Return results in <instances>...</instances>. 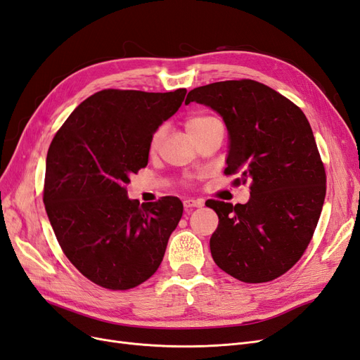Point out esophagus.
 <instances>
[{
	"mask_svg": "<svg viewBox=\"0 0 360 360\" xmlns=\"http://www.w3.org/2000/svg\"><path fill=\"white\" fill-rule=\"evenodd\" d=\"M183 205H184V210L189 212L192 209H197V207H201L202 202L200 200H193V198H186L183 201Z\"/></svg>",
	"mask_w": 360,
	"mask_h": 360,
	"instance_id": "obj_1",
	"label": "esophagus"
}]
</instances>
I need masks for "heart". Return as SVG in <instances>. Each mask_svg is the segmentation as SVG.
Listing matches in <instances>:
<instances>
[{
	"mask_svg": "<svg viewBox=\"0 0 360 360\" xmlns=\"http://www.w3.org/2000/svg\"><path fill=\"white\" fill-rule=\"evenodd\" d=\"M213 122H216V118L209 117V115H193V117H189L186 120V129H188L189 135H193V134L200 132V130H202L205 126H209ZM162 138H163V130L159 129L158 132L153 135V139H151V148L159 147Z\"/></svg>",
	"mask_w": 360,
	"mask_h": 360,
	"instance_id": "heart-1",
	"label": "heart"
}]
</instances>
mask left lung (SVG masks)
Returning a JSON list of instances; mask_svg holds the SVG:
<instances>
[{"instance_id": "8db88e82", "label": "left lung", "mask_w": 360, "mask_h": 360, "mask_svg": "<svg viewBox=\"0 0 360 360\" xmlns=\"http://www.w3.org/2000/svg\"><path fill=\"white\" fill-rule=\"evenodd\" d=\"M228 130L225 174L250 180L246 204L210 201L219 217L210 237L217 267L259 284L284 275L308 248L326 197V172L308 118L257 81H222L189 91Z\"/></svg>"}]
</instances>
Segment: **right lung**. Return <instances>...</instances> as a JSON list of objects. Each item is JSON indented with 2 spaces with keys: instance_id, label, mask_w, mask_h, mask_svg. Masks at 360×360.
Returning a JSON list of instances; mask_svg holds the SVG:
<instances>
[{
  "instance_id": "1",
  "label": "right lung",
  "mask_w": 360,
  "mask_h": 360,
  "mask_svg": "<svg viewBox=\"0 0 360 360\" xmlns=\"http://www.w3.org/2000/svg\"><path fill=\"white\" fill-rule=\"evenodd\" d=\"M186 90H102L85 99L53 136L43 202L63 252L110 290L143 284L160 266L183 214L177 197L141 204L130 176L147 167L151 139L179 111Z\"/></svg>"
}]
</instances>
